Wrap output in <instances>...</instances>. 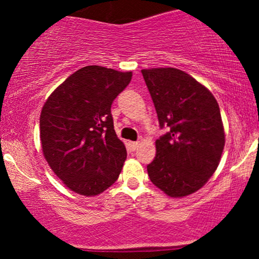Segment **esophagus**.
<instances>
[{
	"instance_id": "34e87169",
	"label": "esophagus",
	"mask_w": 259,
	"mask_h": 259,
	"mask_svg": "<svg viewBox=\"0 0 259 259\" xmlns=\"http://www.w3.org/2000/svg\"><path fill=\"white\" fill-rule=\"evenodd\" d=\"M129 146H130V148H132V151H135L139 146V142L138 141H130Z\"/></svg>"
}]
</instances>
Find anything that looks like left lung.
Masks as SVG:
<instances>
[{
	"label": "left lung",
	"instance_id": "left-lung-1",
	"mask_svg": "<svg viewBox=\"0 0 259 259\" xmlns=\"http://www.w3.org/2000/svg\"><path fill=\"white\" fill-rule=\"evenodd\" d=\"M159 125L169 132L156 140L147 165L153 185L169 197L198 191L221 162L225 145L218 102L204 85L177 68L142 69Z\"/></svg>",
	"mask_w": 259,
	"mask_h": 259
}]
</instances>
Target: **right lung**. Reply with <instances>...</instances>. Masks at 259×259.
I'll list each match as a JSON object with an SVG mask.
<instances>
[{
    "label": "right lung",
    "instance_id": "obj_1",
    "mask_svg": "<svg viewBox=\"0 0 259 259\" xmlns=\"http://www.w3.org/2000/svg\"><path fill=\"white\" fill-rule=\"evenodd\" d=\"M132 78V72L88 65L68 76L44 103V157L75 194L97 196L119 177L126 148L114 132L111 106Z\"/></svg>",
    "mask_w": 259,
    "mask_h": 259
}]
</instances>
